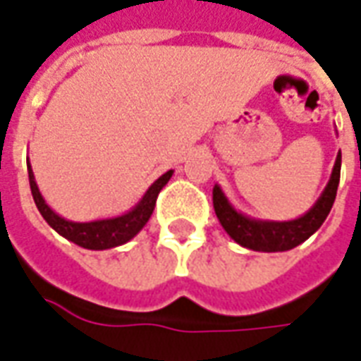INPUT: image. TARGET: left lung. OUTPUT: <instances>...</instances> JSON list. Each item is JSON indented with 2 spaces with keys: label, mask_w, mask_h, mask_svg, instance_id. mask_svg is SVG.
<instances>
[{
  "label": "left lung",
  "mask_w": 361,
  "mask_h": 361,
  "mask_svg": "<svg viewBox=\"0 0 361 361\" xmlns=\"http://www.w3.org/2000/svg\"><path fill=\"white\" fill-rule=\"evenodd\" d=\"M340 163L342 155L338 153L332 176L329 185L324 188L323 196L317 200L313 208L307 214L293 221H257L249 219L243 214H237L229 202L219 190V186L214 188V209L227 233L233 237L235 241L252 250H262V252H278V250H290L298 247L299 243L309 239L315 233L323 221L329 216L334 198H336V188L340 183Z\"/></svg>",
  "instance_id": "left-lung-1"
}]
</instances>
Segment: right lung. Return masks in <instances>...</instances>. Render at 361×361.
Wrapping results in <instances>:
<instances>
[{"label": "right lung", "instance_id": "right-lung-1", "mask_svg": "<svg viewBox=\"0 0 361 361\" xmlns=\"http://www.w3.org/2000/svg\"><path fill=\"white\" fill-rule=\"evenodd\" d=\"M171 175H173V171H167L165 175H161L149 186V190L145 192L142 202L132 212L124 214V216L112 217V219H101V221H91V224H73V221H68L63 217L56 216L52 209L46 206L44 198L38 192L35 175H32V169L29 165L30 192H32V198H35L38 212L48 221V226L56 229L62 237L79 245V247L91 250L112 249V247H118V245H124L126 241H130L147 224V219L152 217L157 196H159L161 188L167 185Z\"/></svg>", "mask_w": 361, "mask_h": 361}]
</instances>
